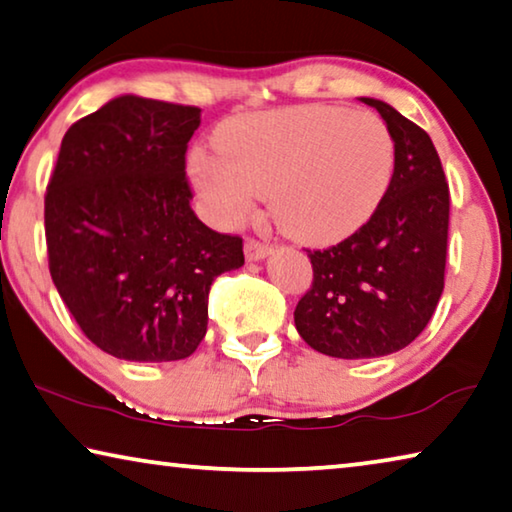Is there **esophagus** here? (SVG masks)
<instances>
[{
  "instance_id": "1",
  "label": "esophagus",
  "mask_w": 512,
  "mask_h": 512,
  "mask_svg": "<svg viewBox=\"0 0 512 512\" xmlns=\"http://www.w3.org/2000/svg\"><path fill=\"white\" fill-rule=\"evenodd\" d=\"M243 253H246L248 262H257V259H264L271 253V246L259 239H246V243H243Z\"/></svg>"
}]
</instances>
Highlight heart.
I'll list each match as a JSON object with an SVG mask.
<instances>
[{
	"mask_svg": "<svg viewBox=\"0 0 512 512\" xmlns=\"http://www.w3.org/2000/svg\"><path fill=\"white\" fill-rule=\"evenodd\" d=\"M218 157L196 150L189 175L218 225L243 218L255 196L289 237L335 243L369 221L394 175V136L371 111L330 104L239 113L216 127Z\"/></svg>",
	"mask_w": 512,
	"mask_h": 512,
	"instance_id": "obj_1",
	"label": "heart"
}]
</instances>
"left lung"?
I'll return each instance as SVG.
<instances>
[{"label":"left lung","mask_w":512,"mask_h":512,"mask_svg":"<svg viewBox=\"0 0 512 512\" xmlns=\"http://www.w3.org/2000/svg\"><path fill=\"white\" fill-rule=\"evenodd\" d=\"M378 109L394 136V175L358 232L326 250H307L312 287L298 300V335L342 360L401 351L428 326L444 289L449 184L424 129L389 104Z\"/></svg>","instance_id":"1"}]
</instances>
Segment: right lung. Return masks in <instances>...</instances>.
<instances>
[{
    "label": "right lung",
    "instance_id": "obj_1",
    "mask_svg": "<svg viewBox=\"0 0 512 512\" xmlns=\"http://www.w3.org/2000/svg\"><path fill=\"white\" fill-rule=\"evenodd\" d=\"M198 125V107L123 95L61 141L45 193L50 275L81 332L113 358H189L214 278L243 264V239L189 205Z\"/></svg>",
    "mask_w": 512,
    "mask_h": 512
}]
</instances>
